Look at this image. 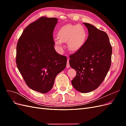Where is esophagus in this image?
Returning <instances> with one entry per match:
<instances>
[{"instance_id":"1","label":"esophagus","mask_w":126,"mask_h":126,"mask_svg":"<svg viewBox=\"0 0 126 126\" xmlns=\"http://www.w3.org/2000/svg\"><path fill=\"white\" fill-rule=\"evenodd\" d=\"M67 68H69L70 67V64H69V60H67V66H66Z\"/></svg>"}]
</instances>
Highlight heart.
Returning a JSON list of instances; mask_svg holds the SVG:
<instances>
[{
	"instance_id": "obj_1",
	"label": "heart",
	"mask_w": 126,
	"mask_h": 126,
	"mask_svg": "<svg viewBox=\"0 0 126 126\" xmlns=\"http://www.w3.org/2000/svg\"><path fill=\"white\" fill-rule=\"evenodd\" d=\"M55 44L59 47L62 43H67V47L71 51H77L84 45L87 39V32L81 25H67L61 28L57 33Z\"/></svg>"
}]
</instances>
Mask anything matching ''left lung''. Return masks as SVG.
I'll use <instances>...</instances> for the list:
<instances>
[{
	"label": "left lung",
	"instance_id": "left-lung-1",
	"mask_svg": "<svg viewBox=\"0 0 126 126\" xmlns=\"http://www.w3.org/2000/svg\"><path fill=\"white\" fill-rule=\"evenodd\" d=\"M88 37L82 47L69 56V64L76 69L71 80L79 92H91L104 81L111 66L112 47L107 34L90 24L83 22Z\"/></svg>",
	"mask_w": 126,
	"mask_h": 126
}]
</instances>
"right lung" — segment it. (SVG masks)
<instances>
[{"instance_id": "1", "label": "right lung", "mask_w": 126, "mask_h": 126, "mask_svg": "<svg viewBox=\"0 0 126 126\" xmlns=\"http://www.w3.org/2000/svg\"><path fill=\"white\" fill-rule=\"evenodd\" d=\"M56 18L41 17L29 24L19 38L16 62L30 88L43 94L50 91L56 76L65 68L67 57L54 48Z\"/></svg>"}]
</instances>
